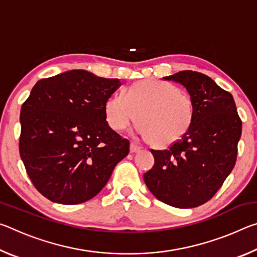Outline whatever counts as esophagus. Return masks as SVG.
Wrapping results in <instances>:
<instances>
[{
  "mask_svg": "<svg viewBox=\"0 0 257 257\" xmlns=\"http://www.w3.org/2000/svg\"><path fill=\"white\" fill-rule=\"evenodd\" d=\"M139 150H141V147H139L136 143H132V144H130V152H132V153H136V152H139Z\"/></svg>",
  "mask_w": 257,
  "mask_h": 257,
  "instance_id": "34e87169",
  "label": "esophagus"
}]
</instances>
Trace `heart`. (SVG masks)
Returning a JSON list of instances; mask_svg holds the SVG:
<instances>
[{
	"label": "heart",
	"mask_w": 257,
	"mask_h": 257,
	"mask_svg": "<svg viewBox=\"0 0 257 257\" xmlns=\"http://www.w3.org/2000/svg\"><path fill=\"white\" fill-rule=\"evenodd\" d=\"M105 116L115 132L127 129L137 119L139 132L152 145L168 147L188 133L195 104L188 94L170 82L144 79L108 98Z\"/></svg>",
	"instance_id": "obj_1"
}]
</instances>
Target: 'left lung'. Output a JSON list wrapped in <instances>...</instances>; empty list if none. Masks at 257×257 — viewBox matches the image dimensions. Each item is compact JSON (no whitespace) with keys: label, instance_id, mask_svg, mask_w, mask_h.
I'll use <instances>...</instances> for the list:
<instances>
[{"label":"left lung","instance_id":"obj_1","mask_svg":"<svg viewBox=\"0 0 257 257\" xmlns=\"http://www.w3.org/2000/svg\"><path fill=\"white\" fill-rule=\"evenodd\" d=\"M163 79L185 87L195 116L179 142L168 150L151 151L154 165L144 181L159 201L178 208L196 207L210 201L232 171L241 120L232 95L204 73L185 70Z\"/></svg>","mask_w":257,"mask_h":257}]
</instances>
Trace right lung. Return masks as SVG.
<instances>
[{
    "instance_id": "right-lung-1",
    "label": "right lung",
    "mask_w": 257,
    "mask_h": 257,
    "mask_svg": "<svg viewBox=\"0 0 257 257\" xmlns=\"http://www.w3.org/2000/svg\"><path fill=\"white\" fill-rule=\"evenodd\" d=\"M122 85L86 70L38 80L20 111L19 151L30 180L47 199L84 203L107 184L129 153L111 129L105 103Z\"/></svg>"
}]
</instances>
